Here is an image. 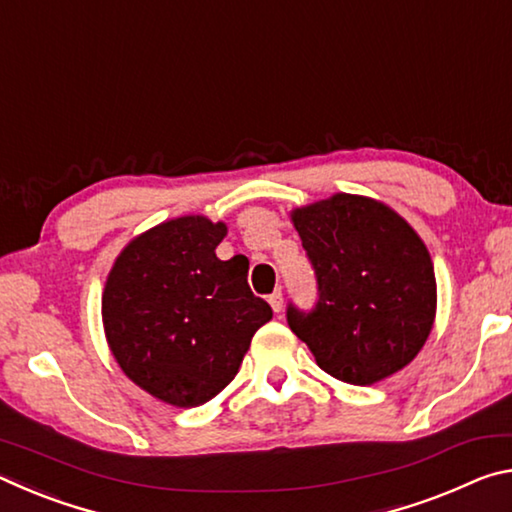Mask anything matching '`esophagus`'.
<instances>
[{"mask_svg":"<svg viewBox=\"0 0 512 512\" xmlns=\"http://www.w3.org/2000/svg\"><path fill=\"white\" fill-rule=\"evenodd\" d=\"M268 305L273 307L275 314H280L282 307H284V298H282V291L280 289H277L275 293H271V296H268Z\"/></svg>","mask_w":512,"mask_h":512,"instance_id":"34e87169","label":"esophagus"}]
</instances>
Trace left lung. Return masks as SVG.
I'll return each instance as SVG.
<instances>
[{
	"instance_id": "obj_1",
	"label": "left lung",
	"mask_w": 512,
	"mask_h": 512,
	"mask_svg": "<svg viewBox=\"0 0 512 512\" xmlns=\"http://www.w3.org/2000/svg\"><path fill=\"white\" fill-rule=\"evenodd\" d=\"M316 271L311 314L289 307L293 334L318 368L354 386L395 375L418 357L436 318V275L427 246L386 203L334 194L291 210Z\"/></svg>"
}]
</instances>
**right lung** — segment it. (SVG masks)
<instances>
[{
    "label": "right lung",
    "instance_id": "obj_1",
    "mask_svg": "<svg viewBox=\"0 0 512 512\" xmlns=\"http://www.w3.org/2000/svg\"><path fill=\"white\" fill-rule=\"evenodd\" d=\"M228 225L178 216L128 241L112 264L101 318L124 375L164 404L192 409L239 372L273 318L248 287V262L216 257Z\"/></svg>",
    "mask_w": 512,
    "mask_h": 512
}]
</instances>
